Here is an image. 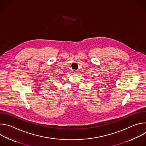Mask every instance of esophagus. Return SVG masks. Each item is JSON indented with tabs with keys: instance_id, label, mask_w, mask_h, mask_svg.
I'll return each mask as SVG.
<instances>
[{
	"instance_id": "1",
	"label": "esophagus",
	"mask_w": 146,
	"mask_h": 146,
	"mask_svg": "<svg viewBox=\"0 0 146 146\" xmlns=\"http://www.w3.org/2000/svg\"><path fill=\"white\" fill-rule=\"evenodd\" d=\"M73 73L74 74H76V73H77V70H73Z\"/></svg>"
}]
</instances>
